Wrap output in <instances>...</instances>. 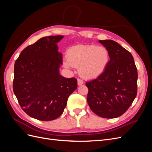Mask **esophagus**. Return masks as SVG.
Here are the masks:
<instances>
[{"label":"esophagus","instance_id":"1","mask_svg":"<svg viewBox=\"0 0 152 152\" xmlns=\"http://www.w3.org/2000/svg\"><path fill=\"white\" fill-rule=\"evenodd\" d=\"M77 83H78V85H79V86H81V85H82V84H83V83H84V82H83V81H82L81 79H78L77 80Z\"/></svg>","mask_w":152,"mask_h":152}]
</instances>
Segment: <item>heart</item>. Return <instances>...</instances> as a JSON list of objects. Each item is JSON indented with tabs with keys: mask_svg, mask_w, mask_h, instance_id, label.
I'll use <instances>...</instances> for the list:
<instances>
[{
	"mask_svg": "<svg viewBox=\"0 0 152 152\" xmlns=\"http://www.w3.org/2000/svg\"><path fill=\"white\" fill-rule=\"evenodd\" d=\"M110 61L108 50L95 45H77L68 50L63 59L66 68H79V74L86 79H96L107 70Z\"/></svg>",
	"mask_w": 152,
	"mask_h": 152,
	"instance_id": "heart-1",
	"label": "heart"
}]
</instances>
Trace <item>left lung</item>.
Returning a JSON list of instances; mask_svg holds the SVG:
<instances>
[{
    "label": "left lung",
    "mask_w": 152,
    "mask_h": 152,
    "mask_svg": "<svg viewBox=\"0 0 152 152\" xmlns=\"http://www.w3.org/2000/svg\"><path fill=\"white\" fill-rule=\"evenodd\" d=\"M110 54L107 70L86 82L87 103L94 113L106 118H117L129 108L137 94V72L132 54L112 40H99Z\"/></svg>",
    "instance_id": "obj_1"
}]
</instances>
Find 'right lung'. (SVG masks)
Listing matches in <instances>:
<instances>
[{
	"label": "right lung",
	"instance_id": "right-lung-1",
	"mask_svg": "<svg viewBox=\"0 0 152 152\" xmlns=\"http://www.w3.org/2000/svg\"><path fill=\"white\" fill-rule=\"evenodd\" d=\"M63 35L41 38L22 50L15 63L13 91L21 108L32 118L53 121L65 108L77 87L75 78L59 73L62 54L58 43Z\"/></svg>",
	"mask_w": 152,
	"mask_h": 152
}]
</instances>
